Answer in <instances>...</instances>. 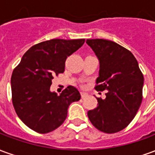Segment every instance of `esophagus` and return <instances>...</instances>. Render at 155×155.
I'll use <instances>...</instances> for the list:
<instances>
[{
  "label": "esophagus",
  "mask_w": 155,
  "mask_h": 155,
  "mask_svg": "<svg viewBox=\"0 0 155 155\" xmlns=\"http://www.w3.org/2000/svg\"><path fill=\"white\" fill-rule=\"evenodd\" d=\"M81 98H83V99L88 96V94L87 93H85V92H81Z\"/></svg>",
  "instance_id": "1"
}]
</instances>
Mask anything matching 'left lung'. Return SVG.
Returning a JSON list of instances; mask_svg holds the SVG:
<instances>
[{
    "instance_id": "1",
    "label": "left lung",
    "mask_w": 155,
    "mask_h": 155,
    "mask_svg": "<svg viewBox=\"0 0 155 155\" xmlns=\"http://www.w3.org/2000/svg\"><path fill=\"white\" fill-rule=\"evenodd\" d=\"M100 61L94 89L108 91L97 107L88 111L96 129L114 134L124 130L136 115L143 100V75L134 54L120 45L104 39L87 40Z\"/></svg>"
}]
</instances>
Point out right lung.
Here are the masks:
<instances>
[{
  "mask_svg": "<svg viewBox=\"0 0 155 155\" xmlns=\"http://www.w3.org/2000/svg\"><path fill=\"white\" fill-rule=\"evenodd\" d=\"M84 39H53L33 45L12 72V103L18 117L30 129L41 134L53 131L67 117L72 102L81 100L74 86L58 95L50 88L54 74L64 71L65 61L84 43Z\"/></svg>",
  "mask_w": 155,
  "mask_h": 155,
  "instance_id": "1",
  "label": "right lung"
}]
</instances>
